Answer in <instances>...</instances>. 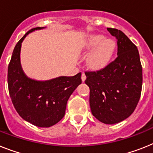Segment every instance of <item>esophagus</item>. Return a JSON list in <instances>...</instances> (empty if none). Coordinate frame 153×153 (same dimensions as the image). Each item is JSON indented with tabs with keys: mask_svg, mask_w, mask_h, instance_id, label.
Returning <instances> with one entry per match:
<instances>
[{
	"mask_svg": "<svg viewBox=\"0 0 153 153\" xmlns=\"http://www.w3.org/2000/svg\"><path fill=\"white\" fill-rule=\"evenodd\" d=\"M85 79H86V76H85V74L83 72L82 74V81L84 82L85 81Z\"/></svg>",
	"mask_w": 153,
	"mask_h": 153,
	"instance_id": "34e87169",
	"label": "esophagus"
}]
</instances>
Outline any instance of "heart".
I'll return each instance as SVG.
<instances>
[{"instance_id":"heart-1","label":"heart","mask_w":153,"mask_h":153,"mask_svg":"<svg viewBox=\"0 0 153 153\" xmlns=\"http://www.w3.org/2000/svg\"><path fill=\"white\" fill-rule=\"evenodd\" d=\"M115 47L116 44L112 39H106L101 34H92L85 40L82 49L85 52L91 51L87 58L88 66L94 70H99L108 64Z\"/></svg>"}]
</instances>
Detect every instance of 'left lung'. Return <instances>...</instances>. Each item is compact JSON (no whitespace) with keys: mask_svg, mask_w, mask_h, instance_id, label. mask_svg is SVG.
<instances>
[{"mask_svg":"<svg viewBox=\"0 0 153 153\" xmlns=\"http://www.w3.org/2000/svg\"><path fill=\"white\" fill-rule=\"evenodd\" d=\"M117 39V57L103 69L85 72L89 104L95 117L106 124L125 120L134 112L142 86L138 48L120 30L107 28Z\"/></svg>","mask_w":153,"mask_h":153,"instance_id":"left-lung-1","label":"left lung"}]
</instances>
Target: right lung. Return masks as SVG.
Listing matches in <instances>:
<instances>
[{"instance_id":"right-lung-1","label":"right lung","mask_w":153,"mask_h":153,"mask_svg":"<svg viewBox=\"0 0 153 153\" xmlns=\"http://www.w3.org/2000/svg\"><path fill=\"white\" fill-rule=\"evenodd\" d=\"M43 28L30 29L17 43L8 65L7 84L12 103L20 117L35 126L49 128L64 117L69 97L82 83V74L46 81L32 79L25 74L20 61L22 43L28 34Z\"/></svg>"}]
</instances>
